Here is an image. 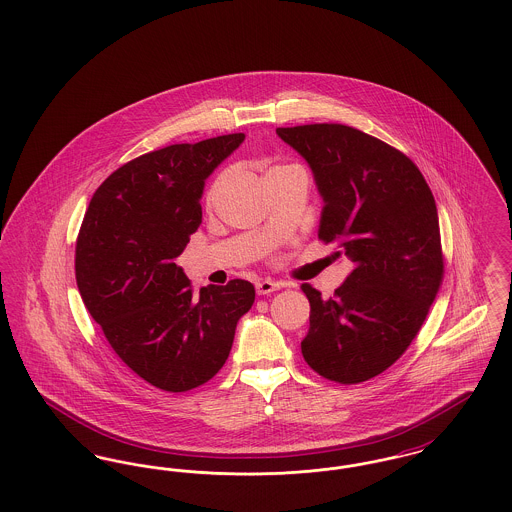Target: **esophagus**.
<instances>
[{
	"label": "esophagus",
	"instance_id": "esophagus-1",
	"mask_svg": "<svg viewBox=\"0 0 512 512\" xmlns=\"http://www.w3.org/2000/svg\"><path fill=\"white\" fill-rule=\"evenodd\" d=\"M255 288H257V293H259V295H268V293L280 290V288H282V284H278V282H274V280H268V278H265V280H259Z\"/></svg>",
	"mask_w": 512,
	"mask_h": 512
}]
</instances>
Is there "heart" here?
<instances>
[{"label": "heart", "mask_w": 512, "mask_h": 512, "mask_svg": "<svg viewBox=\"0 0 512 512\" xmlns=\"http://www.w3.org/2000/svg\"><path fill=\"white\" fill-rule=\"evenodd\" d=\"M276 169H280V167H276ZM270 171H274V169H270ZM222 178H224V174H220L219 178L211 184V188H209V192H207V199H209V201L215 197V192H217V188H219L220 180H222Z\"/></svg>", "instance_id": "heart-1"}]
</instances>
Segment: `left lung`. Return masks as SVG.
<instances>
[{
	"label": "left lung",
	"instance_id": "left-lung-1",
	"mask_svg": "<svg viewBox=\"0 0 512 512\" xmlns=\"http://www.w3.org/2000/svg\"><path fill=\"white\" fill-rule=\"evenodd\" d=\"M311 167L324 201L318 238L355 268L334 292L309 284L301 353L320 376L359 384L393 365L418 334L443 276L438 209L399 149L343 124L276 128Z\"/></svg>",
	"mask_w": 512,
	"mask_h": 512
}]
</instances>
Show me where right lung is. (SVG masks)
I'll return each mask as SVG.
<instances>
[{
	"mask_svg": "<svg viewBox=\"0 0 512 512\" xmlns=\"http://www.w3.org/2000/svg\"><path fill=\"white\" fill-rule=\"evenodd\" d=\"M244 140L228 134L136 157L99 186L80 226L82 301L115 353L159 390L209 382L255 301L247 280L194 293L176 265L201 224L205 180Z\"/></svg>",
	"mask_w": 512,
	"mask_h": 512,
	"instance_id": "1",
	"label": "right lung"
}]
</instances>
